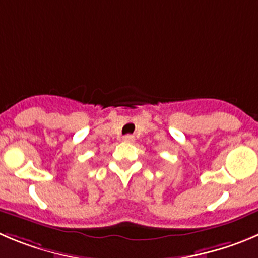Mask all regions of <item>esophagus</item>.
<instances>
[{
    "mask_svg": "<svg viewBox=\"0 0 258 258\" xmlns=\"http://www.w3.org/2000/svg\"><path fill=\"white\" fill-rule=\"evenodd\" d=\"M123 140L126 141V143H134L135 136H134V135H126V136L123 137Z\"/></svg>",
    "mask_w": 258,
    "mask_h": 258,
    "instance_id": "obj_1",
    "label": "esophagus"
}]
</instances>
